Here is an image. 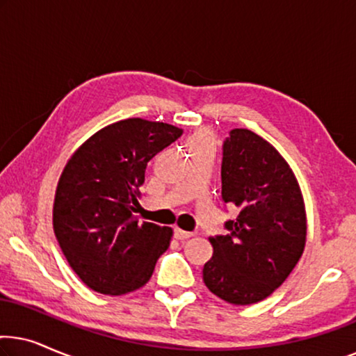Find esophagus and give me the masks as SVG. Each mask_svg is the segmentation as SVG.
<instances>
[{
    "label": "esophagus",
    "instance_id": "34e87169",
    "mask_svg": "<svg viewBox=\"0 0 356 356\" xmlns=\"http://www.w3.org/2000/svg\"><path fill=\"white\" fill-rule=\"evenodd\" d=\"M173 235H175V238H177V240H188V238L193 236V233L191 232H184V230H181V228H175Z\"/></svg>",
    "mask_w": 356,
    "mask_h": 356
}]
</instances>
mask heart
<instances>
[{"instance_id": "b5f03b06", "label": "heart", "mask_w": 356, "mask_h": 356, "mask_svg": "<svg viewBox=\"0 0 356 356\" xmlns=\"http://www.w3.org/2000/svg\"><path fill=\"white\" fill-rule=\"evenodd\" d=\"M196 144H212V138L207 133H197L193 136L191 140H189V147Z\"/></svg>"}]
</instances>
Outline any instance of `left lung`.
Returning a JSON list of instances; mask_svg holds the SVG:
<instances>
[{"label": "left lung", "instance_id": "left-lung-1", "mask_svg": "<svg viewBox=\"0 0 356 356\" xmlns=\"http://www.w3.org/2000/svg\"><path fill=\"white\" fill-rule=\"evenodd\" d=\"M222 199L240 207L227 235L211 238L204 284L232 305H252L284 284L303 254L306 212L290 165L261 136L232 129L223 140Z\"/></svg>", "mask_w": 356, "mask_h": 356}]
</instances>
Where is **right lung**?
Listing matches in <instances>:
<instances>
[{
	"label": "right lung",
	"mask_w": 356,
	"mask_h": 356,
	"mask_svg": "<svg viewBox=\"0 0 356 356\" xmlns=\"http://www.w3.org/2000/svg\"><path fill=\"white\" fill-rule=\"evenodd\" d=\"M177 126L128 118L86 140L58 181L53 230L77 277L94 291L124 295L147 284L173 230L133 216L145 167L175 143Z\"/></svg>",
	"instance_id": "right-lung-1"
}]
</instances>
